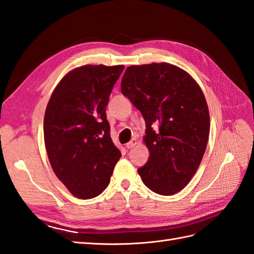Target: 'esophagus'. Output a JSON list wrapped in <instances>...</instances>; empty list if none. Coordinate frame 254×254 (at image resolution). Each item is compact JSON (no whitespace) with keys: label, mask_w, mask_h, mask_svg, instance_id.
I'll use <instances>...</instances> for the list:
<instances>
[{"label":"esophagus","mask_w":254,"mask_h":254,"mask_svg":"<svg viewBox=\"0 0 254 254\" xmlns=\"http://www.w3.org/2000/svg\"><path fill=\"white\" fill-rule=\"evenodd\" d=\"M136 144H137V141H136V139H134V137H133V139H131V141L128 142V143L126 144V147H127L128 149H129V148H133Z\"/></svg>","instance_id":"34e87169"}]
</instances>
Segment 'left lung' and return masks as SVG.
<instances>
[{"mask_svg":"<svg viewBox=\"0 0 254 254\" xmlns=\"http://www.w3.org/2000/svg\"><path fill=\"white\" fill-rule=\"evenodd\" d=\"M121 89L146 123L150 156L137 173L155 193H178L198 170L209 140L202 90L189 73L166 63L128 66Z\"/></svg>","mask_w":254,"mask_h":254,"instance_id":"1","label":"left lung"}]
</instances>
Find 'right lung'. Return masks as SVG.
I'll list each match as a JSON object with an SVG mask.
<instances>
[{
    "instance_id": "1",
    "label": "right lung",
    "mask_w": 254,
    "mask_h": 254,
    "mask_svg": "<svg viewBox=\"0 0 254 254\" xmlns=\"http://www.w3.org/2000/svg\"><path fill=\"white\" fill-rule=\"evenodd\" d=\"M124 67L74 68L57 84L45 110L43 132L50 163L78 198L102 194L122 156L111 140L106 107Z\"/></svg>"
}]
</instances>
